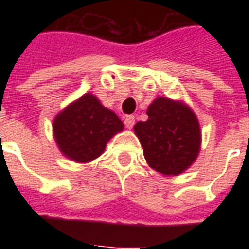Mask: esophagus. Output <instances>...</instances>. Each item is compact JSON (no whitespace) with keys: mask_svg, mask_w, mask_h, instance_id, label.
I'll return each instance as SVG.
<instances>
[{"mask_svg":"<svg viewBox=\"0 0 249 249\" xmlns=\"http://www.w3.org/2000/svg\"><path fill=\"white\" fill-rule=\"evenodd\" d=\"M124 124L128 129H132L133 126H134V124H136V117L133 116V115H128V116H125Z\"/></svg>","mask_w":249,"mask_h":249,"instance_id":"34e87169","label":"esophagus"}]
</instances>
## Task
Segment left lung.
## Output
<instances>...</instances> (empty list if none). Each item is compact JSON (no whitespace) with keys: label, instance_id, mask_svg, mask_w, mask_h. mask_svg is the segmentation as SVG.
<instances>
[{"label":"left lung","instance_id":"8db88e82","mask_svg":"<svg viewBox=\"0 0 249 249\" xmlns=\"http://www.w3.org/2000/svg\"><path fill=\"white\" fill-rule=\"evenodd\" d=\"M148 119L138 121L134 132L152 169L177 176L195 161L200 150V126L195 113L179 102L156 98Z\"/></svg>","mask_w":249,"mask_h":249}]
</instances>
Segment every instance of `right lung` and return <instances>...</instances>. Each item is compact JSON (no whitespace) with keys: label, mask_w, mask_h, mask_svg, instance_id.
Returning <instances> with one entry per match:
<instances>
[{"label":"right lung","mask_w":249,"mask_h":249,"mask_svg":"<svg viewBox=\"0 0 249 249\" xmlns=\"http://www.w3.org/2000/svg\"><path fill=\"white\" fill-rule=\"evenodd\" d=\"M58 147L70 159L88 163L105 151L113 134L124 129L116 113L101 105L97 97L85 94L54 120Z\"/></svg>","instance_id":"add662e5"}]
</instances>
